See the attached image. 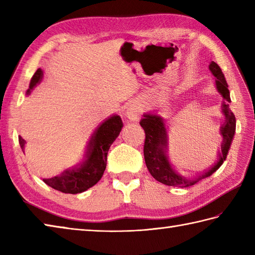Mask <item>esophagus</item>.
Wrapping results in <instances>:
<instances>
[{
	"label": "esophagus",
	"mask_w": 255,
	"mask_h": 255,
	"mask_svg": "<svg viewBox=\"0 0 255 255\" xmlns=\"http://www.w3.org/2000/svg\"><path fill=\"white\" fill-rule=\"evenodd\" d=\"M141 111H142V107L140 105H132L128 108V111L126 112V115L129 119H130V121H137V118L139 117V114Z\"/></svg>",
	"instance_id": "obj_1"
}]
</instances>
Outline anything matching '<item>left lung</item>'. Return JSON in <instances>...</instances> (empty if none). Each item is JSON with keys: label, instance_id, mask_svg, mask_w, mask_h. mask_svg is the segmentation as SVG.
Returning <instances> with one entry per match:
<instances>
[{"label": "left lung", "instance_id": "obj_1", "mask_svg": "<svg viewBox=\"0 0 255 255\" xmlns=\"http://www.w3.org/2000/svg\"><path fill=\"white\" fill-rule=\"evenodd\" d=\"M209 70L216 78V88L219 93L224 97V103L221 106L226 122L220 127V133L223 136L224 141L221 143V150L218 152L217 162L208 167L202 174L193 178H186L176 173L173 169L169 159H167V130L163 122V118L158 115H151L145 114L144 118L140 121V126L143 128L145 132V140L143 145V154L145 165H147L150 174L152 175L156 181L165 184L169 186L177 187H188L194 185L195 183L208 177L214 172L217 171L224 161L227 158L230 145L234 139L236 132V117L234 113L229 108L230 93L228 90V84L226 82L225 75L221 71L220 67L217 63L211 61L209 64Z\"/></svg>", "mask_w": 255, "mask_h": 255}]
</instances>
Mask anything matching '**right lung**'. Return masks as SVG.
Here are the masks:
<instances>
[{"mask_svg": "<svg viewBox=\"0 0 255 255\" xmlns=\"http://www.w3.org/2000/svg\"><path fill=\"white\" fill-rule=\"evenodd\" d=\"M41 79L42 70L38 69L32 75L27 95L30 94L31 90L40 82ZM122 128L123 122L118 115H113L107 118L92 134L82 163L73 169L64 171L62 174L58 176L44 178V182L50 187L66 194L82 193L94 186L104 174L108 150L118 137ZM18 141L21 150L24 151L26 141L20 136L18 137Z\"/></svg>", "mask_w": 255, "mask_h": 255, "instance_id": "right-lung-1", "label": "right lung"}]
</instances>
